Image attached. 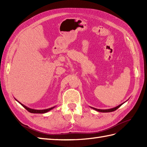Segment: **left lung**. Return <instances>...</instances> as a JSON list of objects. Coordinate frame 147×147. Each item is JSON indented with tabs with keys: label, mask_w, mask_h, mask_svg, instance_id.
I'll use <instances>...</instances> for the list:
<instances>
[{
	"label": "left lung",
	"mask_w": 147,
	"mask_h": 147,
	"mask_svg": "<svg viewBox=\"0 0 147 147\" xmlns=\"http://www.w3.org/2000/svg\"><path fill=\"white\" fill-rule=\"evenodd\" d=\"M121 105H123V104L119 105H118L117 107H114V108H112V109H106V110H102V109H95V108H93V109H94L95 110L97 111H98V112H113V111H115V110H117V109L119 107H121Z\"/></svg>",
	"instance_id": "8db88e82"
}]
</instances>
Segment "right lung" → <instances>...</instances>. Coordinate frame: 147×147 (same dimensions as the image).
<instances>
[{
  "mask_svg": "<svg viewBox=\"0 0 147 147\" xmlns=\"http://www.w3.org/2000/svg\"><path fill=\"white\" fill-rule=\"evenodd\" d=\"M20 104H21V103H20ZM21 105L22 106H23V107L24 108H25L28 111L30 112H31V113L43 114V113H45V112H48V111H51V109H52L53 108H54V107H51V108H50V109H44V110H35V109H30V108H28V107H27L26 106L24 105L23 104H21Z\"/></svg>",
  "mask_w": 147,
  "mask_h": 147,
  "instance_id": "1",
  "label": "right lung"
}]
</instances>
